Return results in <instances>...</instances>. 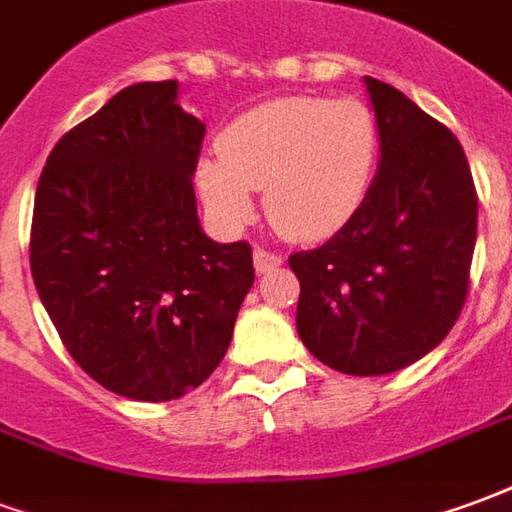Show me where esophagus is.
Returning a JSON list of instances; mask_svg holds the SVG:
<instances>
[{"label": "esophagus", "instance_id": "obj_1", "mask_svg": "<svg viewBox=\"0 0 512 512\" xmlns=\"http://www.w3.org/2000/svg\"><path fill=\"white\" fill-rule=\"evenodd\" d=\"M281 256L278 253L267 251V248H256L253 251V267H256V272H270L275 270V267H281Z\"/></svg>", "mask_w": 512, "mask_h": 512}]
</instances>
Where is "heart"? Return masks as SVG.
Masks as SVG:
<instances>
[{
    "label": "heart",
    "mask_w": 512,
    "mask_h": 512,
    "mask_svg": "<svg viewBox=\"0 0 512 512\" xmlns=\"http://www.w3.org/2000/svg\"><path fill=\"white\" fill-rule=\"evenodd\" d=\"M220 158L196 166L201 199L229 226L253 215L251 190L283 237L324 240L360 212L379 163V122L357 98H281L231 122Z\"/></svg>",
    "instance_id": "b5f03b06"
}]
</instances>
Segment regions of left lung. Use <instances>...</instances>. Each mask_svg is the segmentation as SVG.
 Masks as SVG:
<instances>
[{"label": "left lung", "instance_id": "obj_1", "mask_svg": "<svg viewBox=\"0 0 512 512\" xmlns=\"http://www.w3.org/2000/svg\"><path fill=\"white\" fill-rule=\"evenodd\" d=\"M379 122V171L363 207L322 248L289 256L297 333L341 374L382 376L445 341L469 292L477 193L450 130L365 76Z\"/></svg>", "mask_w": 512, "mask_h": 512}]
</instances>
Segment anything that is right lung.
I'll return each instance as SVG.
<instances>
[{
    "mask_svg": "<svg viewBox=\"0 0 512 512\" xmlns=\"http://www.w3.org/2000/svg\"><path fill=\"white\" fill-rule=\"evenodd\" d=\"M177 81L122 89L67 130L40 174L29 264L70 357L106 390L174 401L229 349L253 286L251 245L199 226L204 122Z\"/></svg>",
    "mask_w": 512,
    "mask_h": 512,
    "instance_id": "right-lung-1",
    "label": "right lung"
}]
</instances>
